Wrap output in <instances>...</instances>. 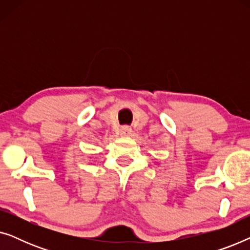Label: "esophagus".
Masks as SVG:
<instances>
[{
  "label": "esophagus",
  "mask_w": 250,
  "mask_h": 250,
  "mask_svg": "<svg viewBox=\"0 0 250 250\" xmlns=\"http://www.w3.org/2000/svg\"><path fill=\"white\" fill-rule=\"evenodd\" d=\"M132 134V128L128 126H123L121 128V135L123 136H129Z\"/></svg>",
  "instance_id": "obj_1"
}]
</instances>
